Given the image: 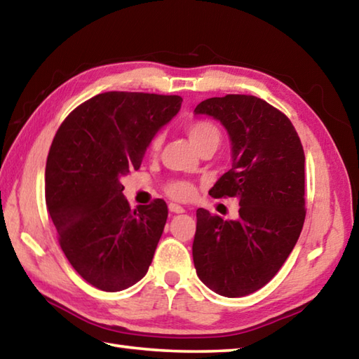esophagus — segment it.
Returning a JSON list of instances; mask_svg holds the SVG:
<instances>
[{"mask_svg":"<svg viewBox=\"0 0 359 359\" xmlns=\"http://www.w3.org/2000/svg\"><path fill=\"white\" fill-rule=\"evenodd\" d=\"M169 210H171L172 213H184L185 208L179 204H174V202H171V204H169Z\"/></svg>","mask_w":359,"mask_h":359,"instance_id":"esophagus-1","label":"esophagus"}]
</instances>
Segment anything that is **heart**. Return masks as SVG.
Returning <instances> with one entry per match:
<instances>
[{
	"mask_svg": "<svg viewBox=\"0 0 359 359\" xmlns=\"http://www.w3.org/2000/svg\"><path fill=\"white\" fill-rule=\"evenodd\" d=\"M187 133L190 136V140L194 146H196L199 151L207 147H212L217 151V147L221 142V130L217 123L212 121H196L188 126ZM161 144V136L157 135L154 136L151 141V151H157ZM166 191L171 198L185 201L190 199L194 193V188L187 180H174L166 187Z\"/></svg>",
	"mask_w": 359,
	"mask_h": 359,
	"instance_id": "heart-1",
	"label": "heart"
}]
</instances>
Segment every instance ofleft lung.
I'll list each match as a JSON object with an SVG mask.
<instances>
[{"mask_svg":"<svg viewBox=\"0 0 359 359\" xmlns=\"http://www.w3.org/2000/svg\"><path fill=\"white\" fill-rule=\"evenodd\" d=\"M194 113L218 119L231 136L232 168L208 193L240 204L236 221L198 208L194 269L218 295H250L276 275L302 233V141L287 116L254 95L212 97Z\"/></svg>","mask_w":359,"mask_h":359,"instance_id":"8db88e82","label":"left lung"}]
</instances>
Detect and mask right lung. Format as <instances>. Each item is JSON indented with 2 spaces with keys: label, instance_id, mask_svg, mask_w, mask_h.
Instances as JSON below:
<instances>
[{
  "label": "right lung",
  "instance_id": "right-lung-1",
  "mask_svg": "<svg viewBox=\"0 0 359 359\" xmlns=\"http://www.w3.org/2000/svg\"><path fill=\"white\" fill-rule=\"evenodd\" d=\"M180 105L179 95L111 90L81 103L57 128L45 202L70 265L97 289H127L152 264L168 205L155 199L130 208L121 179L140 169L149 142Z\"/></svg>",
  "mask_w": 359,
  "mask_h": 359
}]
</instances>
